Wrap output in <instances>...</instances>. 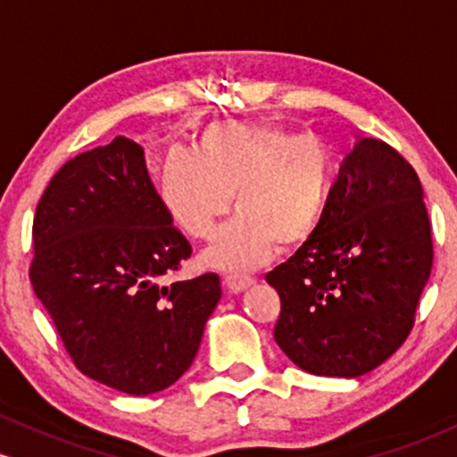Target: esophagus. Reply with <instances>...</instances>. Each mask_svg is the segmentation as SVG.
<instances>
[{"mask_svg":"<svg viewBox=\"0 0 457 457\" xmlns=\"http://www.w3.org/2000/svg\"><path fill=\"white\" fill-rule=\"evenodd\" d=\"M224 285H227V289L230 291V294H242V291L248 289V287L254 285L253 278H248V276H227L224 278Z\"/></svg>","mask_w":457,"mask_h":457,"instance_id":"1","label":"esophagus"}]
</instances>
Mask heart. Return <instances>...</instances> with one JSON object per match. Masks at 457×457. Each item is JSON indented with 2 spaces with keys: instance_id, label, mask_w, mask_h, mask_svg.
Segmentation results:
<instances>
[{
  "instance_id": "heart-1",
  "label": "heart",
  "mask_w": 457,
  "mask_h": 457,
  "mask_svg": "<svg viewBox=\"0 0 457 457\" xmlns=\"http://www.w3.org/2000/svg\"><path fill=\"white\" fill-rule=\"evenodd\" d=\"M160 201L189 237H212L235 194L237 215L204 250L222 271L263 265L276 245L297 248L315 235L330 194L326 148L268 122H213L194 151L174 146L160 168Z\"/></svg>"
}]
</instances>
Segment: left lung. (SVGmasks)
Returning <instances> with one entry per match:
<instances>
[{
  "instance_id": "left-lung-1",
  "label": "left lung",
  "mask_w": 457,
  "mask_h": 457,
  "mask_svg": "<svg viewBox=\"0 0 457 457\" xmlns=\"http://www.w3.org/2000/svg\"><path fill=\"white\" fill-rule=\"evenodd\" d=\"M432 259L414 168L386 142L358 137L315 235L265 276L280 295L276 343L312 376L371 371L412 330Z\"/></svg>"
}]
</instances>
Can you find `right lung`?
<instances>
[{"label": "right lung", "instance_id": "1", "mask_svg": "<svg viewBox=\"0 0 457 457\" xmlns=\"http://www.w3.org/2000/svg\"><path fill=\"white\" fill-rule=\"evenodd\" d=\"M34 294L75 367L129 395L174 384L218 304V274L166 283L192 254L148 177L145 151L116 136L66 162L34 215Z\"/></svg>", "mask_w": 457, "mask_h": 457}]
</instances>
